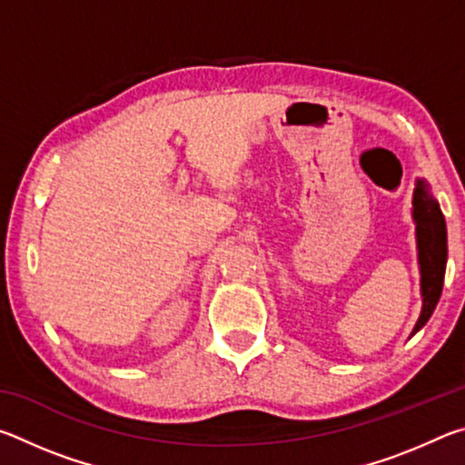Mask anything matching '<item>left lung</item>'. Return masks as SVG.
I'll return each instance as SVG.
<instances>
[{
  "instance_id": "left-lung-1",
  "label": "left lung",
  "mask_w": 465,
  "mask_h": 465,
  "mask_svg": "<svg viewBox=\"0 0 465 465\" xmlns=\"http://www.w3.org/2000/svg\"><path fill=\"white\" fill-rule=\"evenodd\" d=\"M412 219L416 223V248H419L422 310L411 336L419 332L435 312L440 291H443L447 264L445 217L440 213L439 203L432 199L429 183L422 178H416V188L412 194Z\"/></svg>"
}]
</instances>
